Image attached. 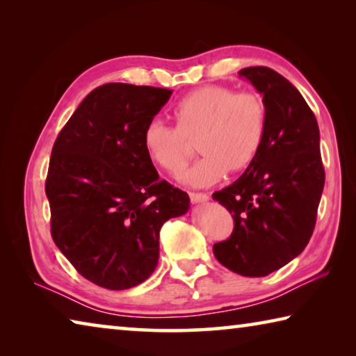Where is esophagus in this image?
Returning <instances> with one entry per match:
<instances>
[{"label": "esophagus", "instance_id": "34e87169", "mask_svg": "<svg viewBox=\"0 0 356 356\" xmlns=\"http://www.w3.org/2000/svg\"><path fill=\"white\" fill-rule=\"evenodd\" d=\"M190 200H191V202H195V204L207 202L209 195H206V193H190Z\"/></svg>", "mask_w": 356, "mask_h": 356}]
</instances>
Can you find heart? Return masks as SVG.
<instances>
[{"label": "heart", "mask_w": 356, "mask_h": 356, "mask_svg": "<svg viewBox=\"0 0 356 356\" xmlns=\"http://www.w3.org/2000/svg\"><path fill=\"white\" fill-rule=\"evenodd\" d=\"M176 127L152 119L143 134L146 154L170 174L186 166L190 144L196 140L202 156L182 176L191 186H209L226 172L248 168L261 149L267 124L264 102L252 92H236L231 88H197L185 94L172 108Z\"/></svg>", "instance_id": "1"}]
</instances>
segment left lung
Returning a JSON list of instances; mask_svg holds the SVG:
<instances>
[{
  "label": "left lung",
  "instance_id": "1",
  "mask_svg": "<svg viewBox=\"0 0 356 356\" xmlns=\"http://www.w3.org/2000/svg\"><path fill=\"white\" fill-rule=\"evenodd\" d=\"M262 95L267 124L261 149L236 182L212 197L234 218V231L213 245L226 268L261 278L297 257L312 236L325 185L314 113L293 84L273 69L238 72Z\"/></svg>",
  "mask_w": 356,
  "mask_h": 356
}]
</instances>
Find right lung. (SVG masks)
Masks as SVG:
<instances>
[{"label": "right lung", "instance_id": "1", "mask_svg": "<svg viewBox=\"0 0 356 356\" xmlns=\"http://www.w3.org/2000/svg\"><path fill=\"white\" fill-rule=\"evenodd\" d=\"M171 94L127 83L95 88L51 149V237L78 273L110 291L146 281L159 264L163 222L188 212V195L160 180L143 144Z\"/></svg>", "mask_w": 356, "mask_h": 356}]
</instances>
